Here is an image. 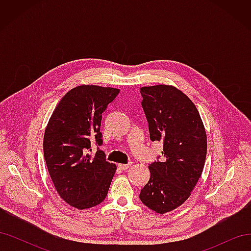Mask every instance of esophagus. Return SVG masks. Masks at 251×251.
I'll use <instances>...</instances> for the list:
<instances>
[{"mask_svg":"<svg viewBox=\"0 0 251 251\" xmlns=\"http://www.w3.org/2000/svg\"><path fill=\"white\" fill-rule=\"evenodd\" d=\"M130 166H131V163H128V164H123V163H120V164H118V168H119L120 170H123V171L127 170L128 168H130Z\"/></svg>","mask_w":251,"mask_h":251,"instance_id":"34e87169","label":"esophagus"}]
</instances>
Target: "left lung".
<instances>
[{
  "mask_svg": "<svg viewBox=\"0 0 251 251\" xmlns=\"http://www.w3.org/2000/svg\"><path fill=\"white\" fill-rule=\"evenodd\" d=\"M140 93L151 140H163L164 161L149 165L151 178L139 198L150 209L165 214L189 198L201 177L206 131L194 102L176 87H142Z\"/></svg>",
  "mask_w": 251,
  "mask_h": 251,
  "instance_id": "1",
  "label": "left lung"
}]
</instances>
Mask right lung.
Segmentation results:
<instances>
[{"label":"right lung","instance_id":"add662e5","mask_svg":"<svg viewBox=\"0 0 251 251\" xmlns=\"http://www.w3.org/2000/svg\"><path fill=\"white\" fill-rule=\"evenodd\" d=\"M119 89L81 85L53 111L44 135V157L57 194L77 209L94 207L107 197L116 165L102 151L90 155L91 140L101 144V114Z\"/></svg>","mask_w":251,"mask_h":251}]
</instances>
